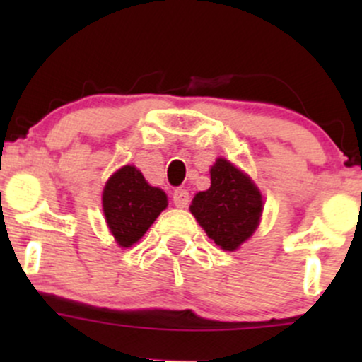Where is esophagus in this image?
Listing matches in <instances>:
<instances>
[{
  "label": "esophagus",
  "mask_w": 362,
  "mask_h": 362,
  "mask_svg": "<svg viewBox=\"0 0 362 362\" xmlns=\"http://www.w3.org/2000/svg\"><path fill=\"white\" fill-rule=\"evenodd\" d=\"M189 199V192H187L185 189H177L175 192H173V204L177 207H187Z\"/></svg>",
  "instance_id": "1"
}]
</instances>
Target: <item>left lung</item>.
<instances>
[{
  "instance_id": "8db88e82",
  "label": "left lung",
  "mask_w": 362,
  "mask_h": 362,
  "mask_svg": "<svg viewBox=\"0 0 362 362\" xmlns=\"http://www.w3.org/2000/svg\"><path fill=\"white\" fill-rule=\"evenodd\" d=\"M264 201L252 178L224 158L211 167V187L195 194L190 213L211 240L233 252L253 235L260 223Z\"/></svg>"
}]
</instances>
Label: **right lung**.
I'll list each match as a JSON object with an SVG mask.
<instances>
[{"instance_id":"obj_1","label":"right lung","mask_w":362,"mask_h":362,"mask_svg":"<svg viewBox=\"0 0 362 362\" xmlns=\"http://www.w3.org/2000/svg\"><path fill=\"white\" fill-rule=\"evenodd\" d=\"M103 214L119 247H131L168 206L167 194L144 180L136 167L126 165L103 187Z\"/></svg>"}]
</instances>
